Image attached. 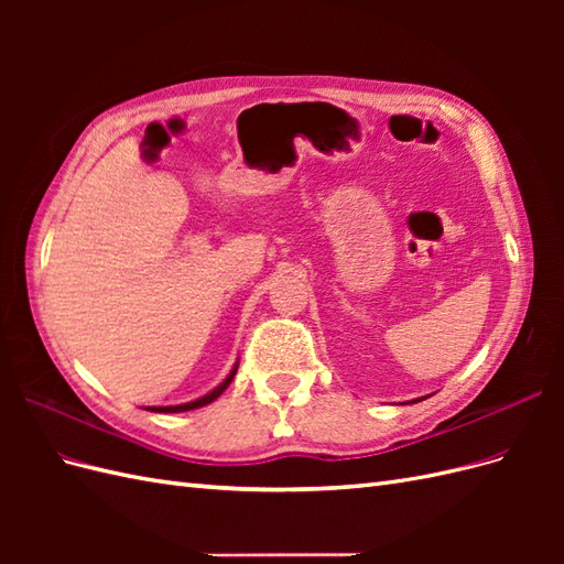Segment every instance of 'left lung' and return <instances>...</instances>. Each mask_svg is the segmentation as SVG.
I'll return each mask as SVG.
<instances>
[{
	"instance_id": "obj_1",
	"label": "left lung",
	"mask_w": 564,
	"mask_h": 564,
	"mask_svg": "<svg viewBox=\"0 0 564 564\" xmlns=\"http://www.w3.org/2000/svg\"><path fill=\"white\" fill-rule=\"evenodd\" d=\"M416 402H419V400H416Z\"/></svg>"
}]
</instances>
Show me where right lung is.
<instances>
[{"instance_id": "obj_1", "label": "right lung", "mask_w": 564, "mask_h": 564, "mask_svg": "<svg viewBox=\"0 0 564 564\" xmlns=\"http://www.w3.org/2000/svg\"><path fill=\"white\" fill-rule=\"evenodd\" d=\"M235 373H237V365L232 367V371L228 373L226 377V381L220 383V386H216L212 392H207V395H202V398H197V400H193V402H185V404H169V406H148L150 412H160V414H176V412H191V409H197V406H204V404H209V402H214L220 392H224L228 386H230V381L235 379Z\"/></svg>"}]
</instances>
